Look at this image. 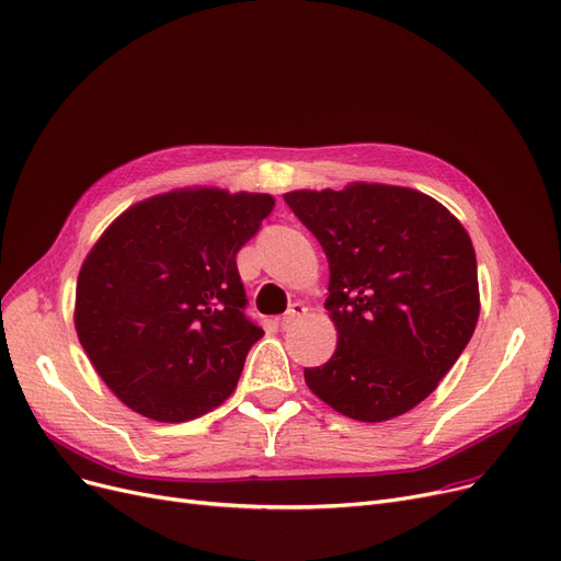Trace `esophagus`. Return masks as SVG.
I'll return each instance as SVG.
<instances>
[{
	"mask_svg": "<svg viewBox=\"0 0 561 561\" xmlns=\"http://www.w3.org/2000/svg\"><path fill=\"white\" fill-rule=\"evenodd\" d=\"M305 313H307V307L302 302H294L288 307V311L282 316V325H294L296 321L302 319Z\"/></svg>",
	"mask_w": 561,
	"mask_h": 561,
	"instance_id": "34e87169",
	"label": "esophagus"
}]
</instances>
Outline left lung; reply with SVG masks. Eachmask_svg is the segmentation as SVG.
I'll list each match as a JSON object with an SVG mask.
<instances>
[{"label": "left lung", "instance_id": "obj_1", "mask_svg": "<svg viewBox=\"0 0 561 561\" xmlns=\"http://www.w3.org/2000/svg\"><path fill=\"white\" fill-rule=\"evenodd\" d=\"M330 263L336 351L305 369L344 417L387 422L435 392L479 319L472 240L428 194L385 183L284 194Z\"/></svg>", "mask_w": 561, "mask_h": 561}]
</instances>
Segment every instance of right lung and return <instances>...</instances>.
Instances as JSON below:
<instances>
[{"mask_svg": "<svg viewBox=\"0 0 561 561\" xmlns=\"http://www.w3.org/2000/svg\"><path fill=\"white\" fill-rule=\"evenodd\" d=\"M273 206L263 192L179 187L133 204L95 240L72 321L121 403L176 424L231 397L263 336L242 313L236 254Z\"/></svg>", "mask_w": 561, "mask_h": 561, "instance_id": "obj_1", "label": "right lung"}]
</instances>
